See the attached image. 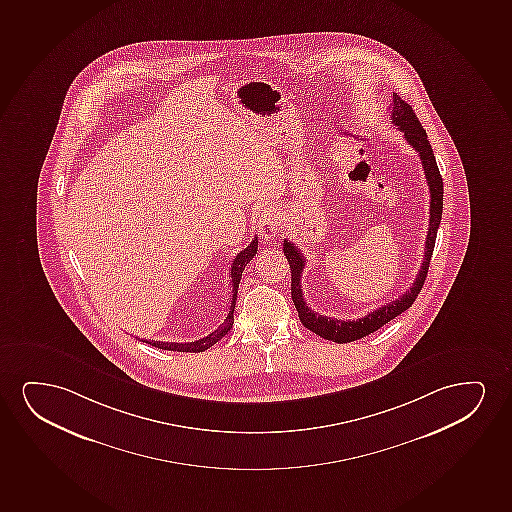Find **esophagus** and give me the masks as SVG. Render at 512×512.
<instances>
[{
    "instance_id": "1",
    "label": "esophagus",
    "mask_w": 512,
    "mask_h": 512,
    "mask_svg": "<svg viewBox=\"0 0 512 512\" xmlns=\"http://www.w3.org/2000/svg\"><path fill=\"white\" fill-rule=\"evenodd\" d=\"M257 224H259V233L264 241H271V239L279 236L281 222H279L278 215H276L271 208H266V210L260 212L259 222H257Z\"/></svg>"
}]
</instances>
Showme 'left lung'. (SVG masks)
I'll return each mask as SVG.
<instances>
[{
  "label": "left lung",
  "mask_w": 512,
  "mask_h": 512,
  "mask_svg": "<svg viewBox=\"0 0 512 512\" xmlns=\"http://www.w3.org/2000/svg\"><path fill=\"white\" fill-rule=\"evenodd\" d=\"M392 123L403 132L405 140L410 146L419 153L422 168H424L425 179L431 193V206H429V229H427V238H425V253L419 274L413 281L408 292L403 293L399 299L392 300L389 304L375 309V311L366 314L365 318L356 319V321H342V319H332L318 312L312 311L307 306L304 295H302V285H300V276L306 266V259L300 253L299 248L293 245L292 241L285 239L283 243V252H285L290 269H292V300L302 325L309 328L311 332L326 340H333L337 344H347L352 340L363 339L370 333L377 332L380 326L389 323L391 319L405 312L408 307H412L415 299L419 297L420 290L424 286L429 264H431L432 252H434V243H436V234H438L439 222H441V213H443V179L439 173L436 158L432 153L431 144L427 140V133L417 120L412 107L406 104L405 100L392 93L391 107Z\"/></svg>",
  "instance_id": "1"
}]
</instances>
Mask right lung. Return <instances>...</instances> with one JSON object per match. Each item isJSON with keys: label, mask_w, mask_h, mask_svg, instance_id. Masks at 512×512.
I'll return each instance as SVG.
<instances>
[{"label": "right lung", "mask_w": 512, "mask_h": 512, "mask_svg": "<svg viewBox=\"0 0 512 512\" xmlns=\"http://www.w3.org/2000/svg\"><path fill=\"white\" fill-rule=\"evenodd\" d=\"M257 246H259V241H257V238H253L252 243L234 257L233 264H231V286H233V292H231V307H229V314H227V318L224 319V323H222L217 330H213L210 335H206L203 339L187 342V344H175V342L168 344V342H158V340H156V342H147V344L158 347V349H165V351L203 352L206 351L208 347H212L213 344H217L222 337H226V333L233 328L234 307H236V297H238L241 274L245 271L246 264L255 257Z\"/></svg>", "instance_id": "add662e5"}]
</instances>
